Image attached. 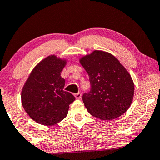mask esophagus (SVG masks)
I'll list each match as a JSON object with an SVG mask.
<instances>
[{
    "instance_id": "34e87169",
    "label": "esophagus",
    "mask_w": 160,
    "mask_h": 160,
    "mask_svg": "<svg viewBox=\"0 0 160 160\" xmlns=\"http://www.w3.org/2000/svg\"><path fill=\"white\" fill-rule=\"evenodd\" d=\"M74 97H75L77 99H80V98H81V97H82L81 93H80V92L77 93V94H74Z\"/></svg>"
}]
</instances>
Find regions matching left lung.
I'll return each instance as SVG.
<instances>
[{"mask_svg":"<svg viewBox=\"0 0 160 160\" xmlns=\"http://www.w3.org/2000/svg\"><path fill=\"white\" fill-rule=\"evenodd\" d=\"M80 62L88 74L91 89L82 95L88 112L94 117L110 120L128 110L133 100L132 78L112 54L95 50L82 57Z\"/></svg>","mask_w":160,"mask_h":160,"instance_id":"left-lung-1","label":"left lung"}]
</instances>
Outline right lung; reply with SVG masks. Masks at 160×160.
Returning <instances> with one entry per match:
<instances>
[{
  "mask_svg": "<svg viewBox=\"0 0 160 160\" xmlns=\"http://www.w3.org/2000/svg\"><path fill=\"white\" fill-rule=\"evenodd\" d=\"M66 60L50 55L32 71L21 92L24 110L35 122L44 125L57 124L67 116L69 105L75 100L63 90L65 80L60 73Z\"/></svg>",
  "mask_w": 160,
  "mask_h": 160,
  "instance_id": "1",
  "label": "right lung"
}]
</instances>
